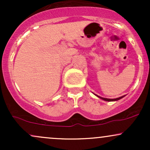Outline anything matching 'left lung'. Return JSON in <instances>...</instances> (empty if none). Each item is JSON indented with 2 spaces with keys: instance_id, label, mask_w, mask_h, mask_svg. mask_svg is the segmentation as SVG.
Instances as JSON below:
<instances>
[{
  "instance_id": "8db88e82",
  "label": "left lung",
  "mask_w": 150,
  "mask_h": 150,
  "mask_svg": "<svg viewBox=\"0 0 150 150\" xmlns=\"http://www.w3.org/2000/svg\"><path fill=\"white\" fill-rule=\"evenodd\" d=\"M98 97H99L100 99H103V100L104 101H118L119 100V99H121V98H123L124 96H123V97H118V98H116V99H106V98H103V97H99V96H97Z\"/></svg>"
}]
</instances>
